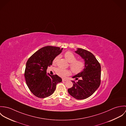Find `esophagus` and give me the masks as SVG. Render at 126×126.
<instances>
[{"instance_id":"34e87169","label":"esophagus","mask_w":126,"mask_h":126,"mask_svg":"<svg viewBox=\"0 0 126 126\" xmlns=\"http://www.w3.org/2000/svg\"><path fill=\"white\" fill-rule=\"evenodd\" d=\"M67 80L66 79H62V81H66Z\"/></svg>"}]
</instances>
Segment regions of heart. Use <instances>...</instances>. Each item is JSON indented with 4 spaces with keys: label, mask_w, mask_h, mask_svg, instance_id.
<instances>
[{
    "label": "heart",
    "mask_w": 126,
    "mask_h": 126,
    "mask_svg": "<svg viewBox=\"0 0 126 126\" xmlns=\"http://www.w3.org/2000/svg\"><path fill=\"white\" fill-rule=\"evenodd\" d=\"M66 61L70 63L69 67L72 72L77 74L82 72L85 66V63L82 60H77L76 56L70 51H66L64 54ZM59 59V56H56L53 60V63H56ZM56 74L61 77H64L70 74V72L69 70L64 69L61 68H58L56 70Z\"/></svg>",
    "instance_id": "1"
}]
</instances>
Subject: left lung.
Here are the masks:
<instances>
[{"label": "left lung", "mask_w": 126, "mask_h": 126, "mask_svg": "<svg viewBox=\"0 0 126 126\" xmlns=\"http://www.w3.org/2000/svg\"><path fill=\"white\" fill-rule=\"evenodd\" d=\"M75 52L84 60L85 66L82 72L73 77L78 81L72 80L73 86L68 89V92L76 99H84L92 95L99 87L101 82V66L89 51L78 48ZM79 78L80 80L78 79Z\"/></svg>", "instance_id": "1"}]
</instances>
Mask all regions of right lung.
<instances>
[{"mask_svg": "<svg viewBox=\"0 0 126 126\" xmlns=\"http://www.w3.org/2000/svg\"><path fill=\"white\" fill-rule=\"evenodd\" d=\"M63 49L52 46L45 47L28 59L24 76L28 88L37 97L43 98L51 95L56 85L62 82V79L57 75H47V69Z\"/></svg>", "mask_w": 126, "mask_h": 126, "instance_id": "1", "label": "right lung"}]
</instances>
